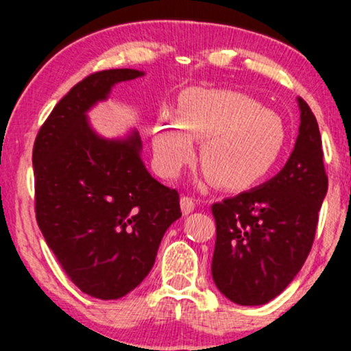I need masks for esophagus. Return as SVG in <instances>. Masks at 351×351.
<instances>
[{"instance_id": "34e87169", "label": "esophagus", "mask_w": 351, "mask_h": 351, "mask_svg": "<svg viewBox=\"0 0 351 351\" xmlns=\"http://www.w3.org/2000/svg\"><path fill=\"white\" fill-rule=\"evenodd\" d=\"M186 199H188V198H186ZM183 201H184V198H183Z\"/></svg>"}]
</instances>
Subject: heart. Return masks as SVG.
<instances>
[{
	"label": "heart",
	"instance_id": "heart-1",
	"mask_svg": "<svg viewBox=\"0 0 351 351\" xmlns=\"http://www.w3.org/2000/svg\"><path fill=\"white\" fill-rule=\"evenodd\" d=\"M259 162V148L254 142L252 135L245 130L213 138L204 148V168L209 175H216L224 167Z\"/></svg>",
	"mask_w": 351,
	"mask_h": 351
}]
</instances>
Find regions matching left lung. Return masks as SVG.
Here are the masks:
<instances>
[{
    "instance_id": "1",
    "label": "left lung",
    "mask_w": 351,
    "mask_h": 351,
    "mask_svg": "<svg viewBox=\"0 0 351 351\" xmlns=\"http://www.w3.org/2000/svg\"><path fill=\"white\" fill-rule=\"evenodd\" d=\"M135 69L94 72L59 100L33 148L38 226L67 277L87 295L115 300L152 271L167 229L181 216L180 195L140 160L138 132L106 140L87 110Z\"/></svg>"
}]
</instances>
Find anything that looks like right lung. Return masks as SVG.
<instances>
[{
  "label": "right lung",
  "mask_w": 351,
  "mask_h": 351,
  "mask_svg": "<svg viewBox=\"0 0 351 351\" xmlns=\"http://www.w3.org/2000/svg\"><path fill=\"white\" fill-rule=\"evenodd\" d=\"M327 186L318 125L300 119L295 148L272 180L213 204L211 272L229 300L263 305L291 284L312 249Z\"/></svg>",
  "instance_id": "obj_1"
}]
</instances>
